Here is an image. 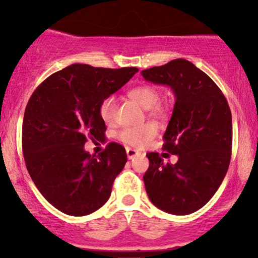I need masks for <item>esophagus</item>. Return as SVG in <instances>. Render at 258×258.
I'll list each match as a JSON object with an SVG mask.
<instances>
[{
  "instance_id": "esophagus-1",
  "label": "esophagus",
  "mask_w": 258,
  "mask_h": 258,
  "mask_svg": "<svg viewBox=\"0 0 258 258\" xmlns=\"http://www.w3.org/2000/svg\"><path fill=\"white\" fill-rule=\"evenodd\" d=\"M126 153H127V158H128L130 160L135 158V156H137L138 154H139V153L137 152V150L132 149V148H128V147L126 148Z\"/></svg>"
}]
</instances>
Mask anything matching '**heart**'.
<instances>
[{
    "label": "heart",
    "mask_w": 258,
    "mask_h": 258,
    "mask_svg": "<svg viewBox=\"0 0 258 258\" xmlns=\"http://www.w3.org/2000/svg\"><path fill=\"white\" fill-rule=\"evenodd\" d=\"M130 98L137 102L142 108L147 109L154 116L164 117L166 115V108L160 104L161 94L156 87L152 85H138L127 92ZM99 116L106 125H111L116 120V100L114 97H105L99 104ZM158 126L153 122L136 127H125L117 133V138L122 143L135 148H141L149 143L158 135Z\"/></svg>",
    "instance_id": "heart-1"
}]
</instances>
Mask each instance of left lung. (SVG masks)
Here are the masks:
<instances>
[{
  "mask_svg": "<svg viewBox=\"0 0 258 258\" xmlns=\"http://www.w3.org/2000/svg\"><path fill=\"white\" fill-rule=\"evenodd\" d=\"M142 75L153 84L170 86L176 96L164 150L178 160L165 164L159 153L147 154L149 168L143 176L147 194L167 214H193L214 197L229 167L233 142L229 105L212 79L185 59L146 69Z\"/></svg>",
  "mask_w": 258,
  "mask_h": 258,
  "instance_id": "obj_1",
  "label": "left lung"
}]
</instances>
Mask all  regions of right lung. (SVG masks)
<instances>
[{
  "label": "right lung",
  "instance_id": "add662e5",
  "mask_svg": "<svg viewBox=\"0 0 258 258\" xmlns=\"http://www.w3.org/2000/svg\"><path fill=\"white\" fill-rule=\"evenodd\" d=\"M137 68L105 69L73 64L47 78L29 99L23 120L22 146L35 185L59 211L86 216L108 201L127 155L120 144L104 152L85 150L88 138L104 139L99 104L120 90Z\"/></svg>",
  "mask_w": 258,
  "mask_h": 258
}]
</instances>
